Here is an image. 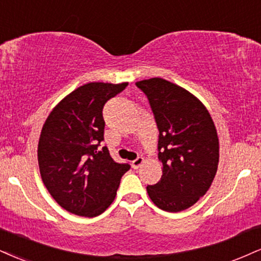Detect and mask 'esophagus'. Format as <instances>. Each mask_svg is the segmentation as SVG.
I'll use <instances>...</instances> for the list:
<instances>
[{
  "label": "esophagus",
  "instance_id": "obj_1",
  "mask_svg": "<svg viewBox=\"0 0 261 261\" xmlns=\"http://www.w3.org/2000/svg\"><path fill=\"white\" fill-rule=\"evenodd\" d=\"M144 162V159L142 158V156H139V158H136L135 161L133 162V168L134 169H139L141 165H142V163Z\"/></svg>",
  "mask_w": 261,
  "mask_h": 261
}]
</instances>
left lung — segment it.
<instances>
[{
    "instance_id": "left-lung-1",
    "label": "left lung",
    "mask_w": 261,
    "mask_h": 261,
    "mask_svg": "<svg viewBox=\"0 0 261 261\" xmlns=\"http://www.w3.org/2000/svg\"><path fill=\"white\" fill-rule=\"evenodd\" d=\"M158 127L161 181L147 192L158 208L177 213L209 190L219 164V139L209 112L193 95L161 77L136 83Z\"/></svg>"
}]
</instances>
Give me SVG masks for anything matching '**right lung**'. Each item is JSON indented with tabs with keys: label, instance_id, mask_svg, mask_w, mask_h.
Segmentation results:
<instances>
[{
	"label": "right lung",
	"instance_id": "obj_1",
	"mask_svg": "<svg viewBox=\"0 0 261 261\" xmlns=\"http://www.w3.org/2000/svg\"><path fill=\"white\" fill-rule=\"evenodd\" d=\"M127 83H90L61 100L40 135L37 159L43 184L59 205L71 214H102L117 194L131 166L117 163L105 140L103 107Z\"/></svg>",
	"mask_w": 261,
	"mask_h": 261
}]
</instances>
